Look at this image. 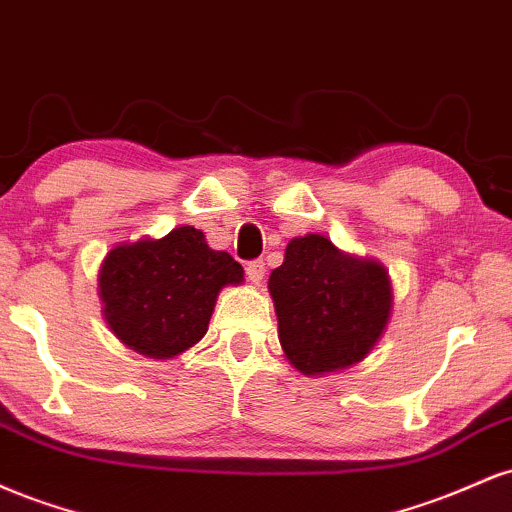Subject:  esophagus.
Instances as JSON below:
<instances>
[{"label": "esophagus", "instance_id": "obj_1", "mask_svg": "<svg viewBox=\"0 0 512 512\" xmlns=\"http://www.w3.org/2000/svg\"><path fill=\"white\" fill-rule=\"evenodd\" d=\"M245 272H248V279L250 281H262L264 279V262L262 260H252L248 262V267H245Z\"/></svg>", "mask_w": 512, "mask_h": 512}]
</instances>
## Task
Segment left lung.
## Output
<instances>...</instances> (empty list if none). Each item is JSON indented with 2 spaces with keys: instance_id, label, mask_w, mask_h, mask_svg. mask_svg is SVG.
<instances>
[{
  "instance_id": "obj_1",
  "label": "left lung",
  "mask_w": 512,
  "mask_h": 512,
  "mask_svg": "<svg viewBox=\"0 0 512 512\" xmlns=\"http://www.w3.org/2000/svg\"><path fill=\"white\" fill-rule=\"evenodd\" d=\"M279 342L301 373H327L361 361L383 334L392 310L387 272L354 260L327 238H293L269 276Z\"/></svg>"
}]
</instances>
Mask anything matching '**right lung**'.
<instances>
[{"label":"right lung","mask_w":512,"mask_h":512,"mask_svg":"<svg viewBox=\"0 0 512 512\" xmlns=\"http://www.w3.org/2000/svg\"><path fill=\"white\" fill-rule=\"evenodd\" d=\"M101 301L110 330L144 356L173 358L207 334L226 284L243 281L228 252L180 226L161 240L117 245L101 267Z\"/></svg>","instance_id":"add662e5"}]
</instances>
